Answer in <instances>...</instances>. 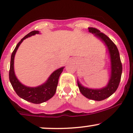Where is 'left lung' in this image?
Masks as SVG:
<instances>
[{
    "label": "left lung",
    "instance_id": "obj_1",
    "mask_svg": "<svg viewBox=\"0 0 133 133\" xmlns=\"http://www.w3.org/2000/svg\"><path fill=\"white\" fill-rule=\"evenodd\" d=\"M90 33L95 34L108 46L111 62V76L106 87L100 89H92L83 87L78 82V86L80 92L89 99L101 101L112 95L117 89L121 79L122 65L117 47L107 35L95 28H88Z\"/></svg>",
    "mask_w": 133,
    "mask_h": 133
}]
</instances>
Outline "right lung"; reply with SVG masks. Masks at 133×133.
Returning a JSON list of instances; mask_svg holds the SVG:
<instances>
[{
	"mask_svg": "<svg viewBox=\"0 0 133 133\" xmlns=\"http://www.w3.org/2000/svg\"><path fill=\"white\" fill-rule=\"evenodd\" d=\"M38 33H39L38 31H33L26 35L17 44V46L13 50L11 54V57L10 69H9V81L17 95L23 98L24 100L29 102L33 103V104H41V103L44 102L49 100L51 98L54 96L56 90H57L59 76L64 68L63 67V68H59L57 70L55 71L51 75V76H49L45 84L37 87V88H29V87L25 86L23 84H21L18 81V79L16 78L14 73V68H13L14 57L16 51L19 47L20 44L22 43L24 40L30 36L38 34Z\"/></svg>",
	"mask_w": 133,
	"mask_h": 133,
	"instance_id": "1",
	"label": "right lung"
}]
</instances>
